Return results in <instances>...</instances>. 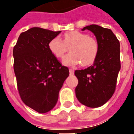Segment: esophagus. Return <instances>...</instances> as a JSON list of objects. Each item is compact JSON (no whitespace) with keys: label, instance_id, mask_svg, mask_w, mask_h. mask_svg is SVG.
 Returning <instances> with one entry per match:
<instances>
[{"label":"esophagus","instance_id":"1","mask_svg":"<svg viewBox=\"0 0 134 134\" xmlns=\"http://www.w3.org/2000/svg\"><path fill=\"white\" fill-rule=\"evenodd\" d=\"M69 71H70V75H74V70H73L72 69H70Z\"/></svg>","mask_w":134,"mask_h":134}]
</instances>
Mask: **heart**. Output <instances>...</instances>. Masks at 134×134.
I'll return each instance as SVG.
<instances>
[{
	"label": "heart",
	"instance_id": "b5f03b06",
	"mask_svg": "<svg viewBox=\"0 0 134 134\" xmlns=\"http://www.w3.org/2000/svg\"><path fill=\"white\" fill-rule=\"evenodd\" d=\"M70 47V52L62 59L67 66L80 64L88 66L93 64L98 54V41L88 34L80 31H71L64 34L63 39L57 36L52 38L48 43L49 50L56 58H62Z\"/></svg>",
	"mask_w": 134,
	"mask_h": 134
}]
</instances>
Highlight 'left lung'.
<instances>
[{
    "mask_svg": "<svg viewBox=\"0 0 134 134\" xmlns=\"http://www.w3.org/2000/svg\"><path fill=\"white\" fill-rule=\"evenodd\" d=\"M89 30L98 44V56L93 65L75 70L78 79L75 94L80 103L89 108H98L108 101L115 92L120 69V42L109 29L92 24L82 31Z\"/></svg>",
    "mask_w": 134,
    "mask_h": 134,
    "instance_id": "1",
    "label": "left lung"
}]
</instances>
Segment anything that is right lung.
<instances>
[{"label": "right lung", "mask_w": 134, "mask_h": 134, "mask_svg": "<svg viewBox=\"0 0 134 134\" xmlns=\"http://www.w3.org/2000/svg\"><path fill=\"white\" fill-rule=\"evenodd\" d=\"M61 31L33 27L20 34L13 54L19 95L27 106L40 113L49 112L57 103L59 92L69 76L48 48L49 41Z\"/></svg>", "instance_id": "obj_1"}]
</instances>
